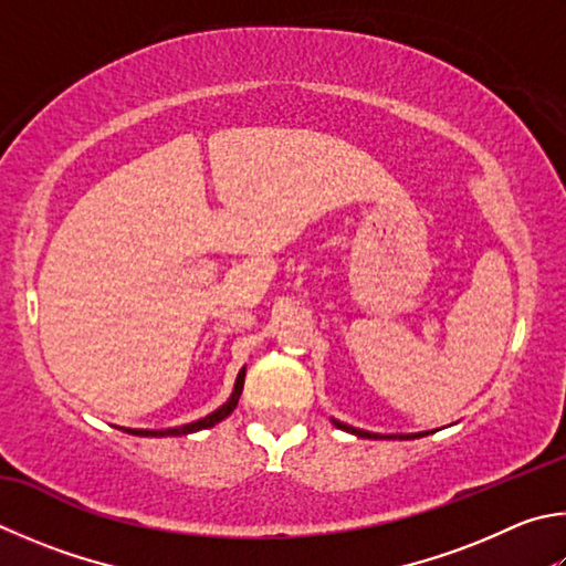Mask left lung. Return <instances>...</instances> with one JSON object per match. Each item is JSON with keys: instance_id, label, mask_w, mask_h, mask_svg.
<instances>
[{"instance_id": "obj_1", "label": "left lung", "mask_w": 566, "mask_h": 566, "mask_svg": "<svg viewBox=\"0 0 566 566\" xmlns=\"http://www.w3.org/2000/svg\"><path fill=\"white\" fill-rule=\"evenodd\" d=\"M332 423H334L336 428L346 430V433L358 436V438H371V440H386V438H394V440H410V438H423V436H428V433H410V436H381V433H368V430L354 428V426H346V423H342V420H334V418H332Z\"/></svg>"}]
</instances>
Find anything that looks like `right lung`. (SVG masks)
<instances>
[{
	"label": "right lung",
	"mask_w": 566,
	"mask_h": 566,
	"mask_svg": "<svg viewBox=\"0 0 566 566\" xmlns=\"http://www.w3.org/2000/svg\"><path fill=\"white\" fill-rule=\"evenodd\" d=\"M242 386H244V368L238 374V381H234L232 396L228 398V403H222L218 410H212L210 416L195 420V423L178 426V428H168V430H140V428H123V430H126V433H130V436H140V438H166V436H188V433H198V430L212 428L214 423H220V420L228 418V416L232 413V410L238 408V400H240V396H242Z\"/></svg>",
	"instance_id": "right-lung-1"
}]
</instances>
